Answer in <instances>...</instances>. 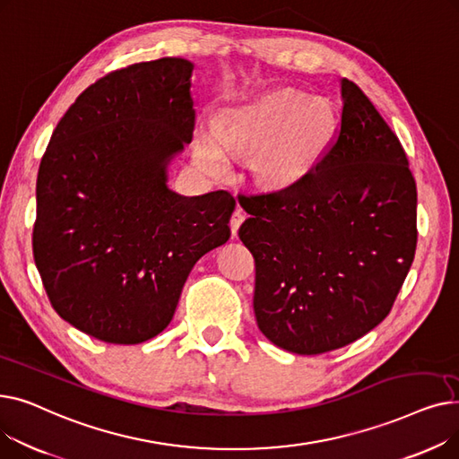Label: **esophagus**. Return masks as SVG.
Here are the masks:
<instances>
[{"instance_id":"obj_1","label":"esophagus","mask_w":459,"mask_h":459,"mask_svg":"<svg viewBox=\"0 0 459 459\" xmlns=\"http://www.w3.org/2000/svg\"><path fill=\"white\" fill-rule=\"evenodd\" d=\"M244 220H246L244 210H242V208H236L234 213H232V217H230V232H232V236L238 234V229H239V225L244 223Z\"/></svg>"}]
</instances>
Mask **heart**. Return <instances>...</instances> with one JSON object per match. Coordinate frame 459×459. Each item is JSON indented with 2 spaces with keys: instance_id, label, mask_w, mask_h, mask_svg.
I'll return each mask as SVG.
<instances>
[{
  "instance_id": "heart-1",
  "label": "heart",
  "mask_w": 459,
  "mask_h": 459,
  "mask_svg": "<svg viewBox=\"0 0 459 459\" xmlns=\"http://www.w3.org/2000/svg\"><path fill=\"white\" fill-rule=\"evenodd\" d=\"M336 132L333 108L322 99L279 87L221 109L213 118V137L195 143V158L206 173L227 169L220 144L238 154H251L249 169L266 189L282 191L305 178L325 154Z\"/></svg>"
}]
</instances>
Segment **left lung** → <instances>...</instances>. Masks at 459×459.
<instances>
[{"mask_svg": "<svg viewBox=\"0 0 459 459\" xmlns=\"http://www.w3.org/2000/svg\"><path fill=\"white\" fill-rule=\"evenodd\" d=\"M341 92V126L316 167L288 189L238 195L258 329L299 355L351 344L387 318L417 249L402 144L353 82Z\"/></svg>", "mask_w": 459, "mask_h": 459, "instance_id": "left-lung-1", "label": "left lung"}]
</instances>
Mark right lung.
Wrapping results in <instances>:
<instances>
[{"label": "right lung", "instance_id": "1", "mask_svg": "<svg viewBox=\"0 0 459 459\" xmlns=\"http://www.w3.org/2000/svg\"><path fill=\"white\" fill-rule=\"evenodd\" d=\"M191 72L180 57L111 72L68 108L40 160L44 290L65 322L109 344L160 334L195 262L230 238L229 191L167 187V165L195 130Z\"/></svg>", "mask_w": 459, "mask_h": 459}]
</instances>
